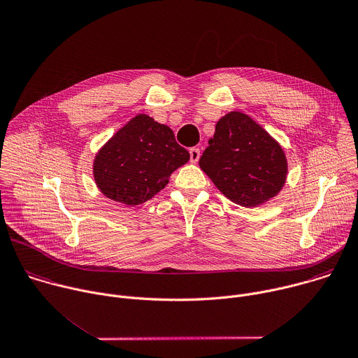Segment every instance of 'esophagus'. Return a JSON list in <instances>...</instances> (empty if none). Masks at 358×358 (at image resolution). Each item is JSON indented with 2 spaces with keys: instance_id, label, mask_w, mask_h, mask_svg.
I'll return each mask as SVG.
<instances>
[{
  "instance_id": "obj_1",
  "label": "esophagus",
  "mask_w": 358,
  "mask_h": 358,
  "mask_svg": "<svg viewBox=\"0 0 358 358\" xmlns=\"http://www.w3.org/2000/svg\"><path fill=\"white\" fill-rule=\"evenodd\" d=\"M199 156H201L199 149H196V148L189 149V160H191V163H196L199 160Z\"/></svg>"
}]
</instances>
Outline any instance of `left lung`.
<instances>
[{
  "label": "left lung",
  "instance_id": "1",
  "mask_svg": "<svg viewBox=\"0 0 358 358\" xmlns=\"http://www.w3.org/2000/svg\"><path fill=\"white\" fill-rule=\"evenodd\" d=\"M199 167L224 196L246 208L275 196L288 171L281 146L250 116L236 110L217 121Z\"/></svg>",
  "mask_w": 358,
  "mask_h": 358
}]
</instances>
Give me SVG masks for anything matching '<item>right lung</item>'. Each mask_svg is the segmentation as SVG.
<instances>
[{
    "instance_id": "1",
    "label": "right lung",
    "mask_w": 358,
    "mask_h": 358,
    "mask_svg": "<svg viewBox=\"0 0 358 358\" xmlns=\"http://www.w3.org/2000/svg\"><path fill=\"white\" fill-rule=\"evenodd\" d=\"M188 160L189 153L176 142L169 127L141 113L98 152L94 178L109 199L139 205L162 191L171 173Z\"/></svg>"
}]
</instances>
